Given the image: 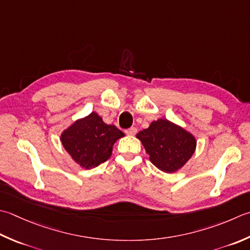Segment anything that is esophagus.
<instances>
[{"label": "esophagus", "instance_id": "esophagus-1", "mask_svg": "<svg viewBox=\"0 0 250 250\" xmlns=\"http://www.w3.org/2000/svg\"><path fill=\"white\" fill-rule=\"evenodd\" d=\"M136 132H138V130H136V128H130V129H126V130H125V134H128V135H135Z\"/></svg>", "mask_w": 250, "mask_h": 250}]
</instances>
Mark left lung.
I'll list each match as a JSON object with an SVG mask.
<instances>
[{"label":"left lung","instance_id":"obj_1","mask_svg":"<svg viewBox=\"0 0 250 250\" xmlns=\"http://www.w3.org/2000/svg\"><path fill=\"white\" fill-rule=\"evenodd\" d=\"M150 163L166 173L183 168L196 149L195 136L182 126L168 119L153 121L147 129L136 134Z\"/></svg>","mask_w":250,"mask_h":250}]
</instances>
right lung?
I'll return each instance as SVG.
<instances>
[{
    "label": "right lung",
    "mask_w": 250,
    "mask_h": 250,
    "mask_svg": "<svg viewBox=\"0 0 250 250\" xmlns=\"http://www.w3.org/2000/svg\"><path fill=\"white\" fill-rule=\"evenodd\" d=\"M124 136L117 126L106 125L101 116L92 111L63 130L61 142L77 165L92 169L110 157L114 144Z\"/></svg>",
    "instance_id": "right-lung-1"
}]
</instances>
